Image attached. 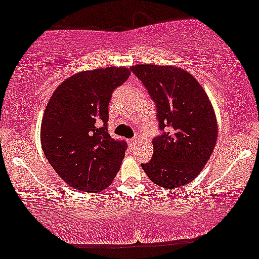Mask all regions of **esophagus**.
<instances>
[{
    "mask_svg": "<svg viewBox=\"0 0 259 259\" xmlns=\"http://www.w3.org/2000/svg\"><path fill=\"white\" fill-rule=\"evenodd\" d=\"M129 145L132 146V147H135V146L138 145V139H132V140H129Z\"/></svg>",
    "mask_w": 259,
    "mask_h": 259,
    "instance_id": "1",
    "label": "esophagus"
}]
</instances>
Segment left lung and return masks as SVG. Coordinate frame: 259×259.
Here are the masks:
<instances>
[{
  "label": "left lung",
  "instance_id": "8db88e82",
  "mask_svg": "<svg viewBox=\"0 0 259 259\" xmlns=\"http://www.w3.org/2000/svg\"><path fill=\"white\" fill-rule=\"evenodd\" d=\"M132 72L155 104L159 134L153 157L141 164L149 180L163 188L187 185L210 159L217 140L214 112L191 73L174 66L136 65Z\"/></svg>",
  "mask_w": 259,
  "mask_h": 259
}]
</instances>
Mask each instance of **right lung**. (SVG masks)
<instances>
[{
    "label": "right lung",
    "instance_id": "right-lung-1",
    "mask_svg": "<svg viewBox=\"0 0 259 259\" xmlns=\"http://www.w3.org/2000/svg\"><path fill=\"white\" fill-rule=\"evenodd\" d=\"M125 67L84 71L58 87L46 107L40 143L67 185L100 192L119 171L127 145L108 134L112 93L129 78Z\"/></svg>",
    "mask_w": 259,
    "mask_h": 259
}]
</instances>
